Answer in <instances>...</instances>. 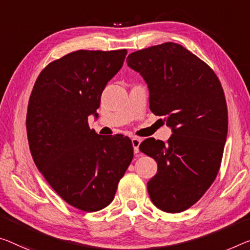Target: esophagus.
I'll list each match as a JSON object with an SVG mask.
<instances>
[{"instance_id": "34e87169", "label": "esophagus", "mask_w": 250, "mask_h": 250, "mask_svg": "<svg viewBox=\"0 0 250 250\" xmlns=\"http://www.w3.org/2000/svg\"><path fill=\"white\" fill-rule=\"evenodd\" d=\"M142 140L138 137H133L132 138V145H133V148H134V153H138V147H140V144H141Z\"/></svg>"}]
</instances>
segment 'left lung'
Masks as SVG:
<instances>
[{"label":"left lung","instance_id":"8db88e82","mask_svg":"<svg viewBox=\"0 0 250 250\" xmlns=\"http://www.w3.org/2000/svg\"><path fill=\"white\" fill-rule=\"evenodd\" d=\"M126 61L147 83L149 109L172 129L167 143L151 137L140 145L157 162L149 198L165 212H182L206 193L220 167L228 132L221 83L208 64L174 42L138 50Z\"/></svg>","mask_w":250,"mask_h":250}]
</instances>
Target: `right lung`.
<instances>
[{"mask_svg":"<svg viewBox=\"0 0 250 250\" xmlns=\"http://www.w3.org/2000/svg\"><path fill=\"white\" fill-rule=\"evenodd\" d=\"M126 55V49L68 53L41 71L29 99L26 133L38 170L64 201L87 212L113 201L133 159L129 137L98 135L88 125Z\"/></svg>","mask_w":250,"mask_h":250,"instance_id":"right-lung-1","label":"right lung"}]
</instances>
